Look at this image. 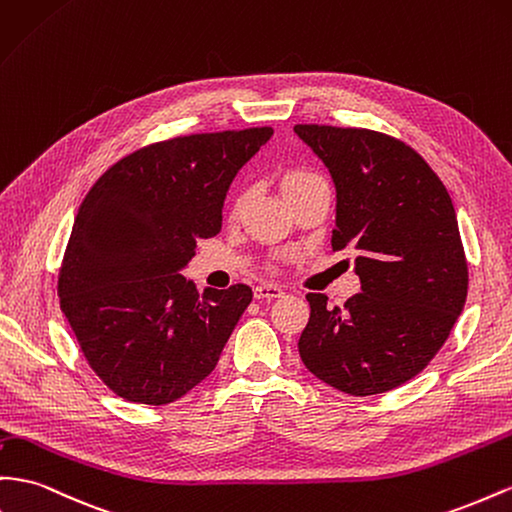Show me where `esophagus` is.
Returning a JSON list of instances; mask_svg holds the SVG:
<instances>
[{"mask_svg": "<svg viewBox=\"0 0 512 512\" xmlns=\"http://www.w3.org/2000/svg\"><path fill=\"white\" fill-rule=\"evenodd\" d=\"M284 295V290L278 284H258L254 286V297L256 299H278Z\"/></svg>", "mask_w": 512, "mask_h": 512, "instance_id": "34e87169", "label": "esophagus"}]
</instances>
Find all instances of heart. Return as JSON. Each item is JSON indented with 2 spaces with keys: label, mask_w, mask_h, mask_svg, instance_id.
<instances>
[{
  "label": "heart",
  "mask_w": 512,
  "mask_h": 512,
  "mask_svg": "<svg viewBox=\"0 0 512 512\" xmlns=\"http://www.w3.org/2000/svg\"><path fill=\"white\" fill-rule=\"evenodd\" d=\"M316 181H321V176H316V174L310 172V170H303V168L286 170V172L282 174V191H284V196L288 198V196H293V193H297V191H301V189H306L308 185H312V183H316ZM243 204H245V191L237 193V196L232 198L230 215H232V217L239 215V211L243 209Z\"/></svg>",
  "instance_id": "heart-1"
}]
</instances>
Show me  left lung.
I'll list each match as a JSON object with an SVG mask.
<instances>
[{"label": "left lung", "mask_w": 512, "mask_h": 512, "mask_svg": "<svg viewBox=\"0 0 512 512\" xmlns=\"http://www.w3.org/2000/svg\"><path fill=\"white\" fill-rule=\"evenodd\" d=\"M336 185L334 250L355 252L362 293L344 308L308 293L301 362L331 388L370 396L422 372L467 297V260L444 183L416 150L370 129L295 124Z\"/></svg>", "instance_id": "obj_1"}]
</instances>
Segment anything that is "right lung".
<instances>
[{
  "label": "right lung",
  "mask_w": 512,
  "mask_h": 512,
  "mask_svg": "<svg viewBox=\"0 0 512 512\" xmlns=\"http://www.w3.org/2000/svg\"><path fill=\"white\" fill-rule=\"evenodd\" d=\"M271 127L172 137L114 163L81 202L58 297L81 353L109 390L170 405L211 375L252 288L181 275L196 241L222 230L232 178Z\"/></svg>",
  "instance_id": "add662e5"
}]
</instances>
